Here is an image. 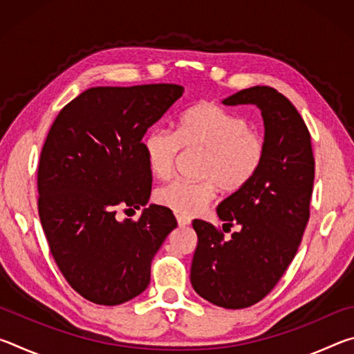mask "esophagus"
I'll return each instance as SVG.
<instances>
[{
	"instance_id": "34e87169",
	"label": "esophagus",
	"mask_w": 354,
	"mask_h": 354,
	"mask_svg": "<svg viewBox=\"0 0 354 354\" xmlns=\"http://www.w3.org/2000/svg\"><path fill=\"white\" fill-rule=\"evenodd\" d=\"M176 220H178L179 226H189L190 225V218L184 217V215H176Z\"/></svg>"
}]
</instances>
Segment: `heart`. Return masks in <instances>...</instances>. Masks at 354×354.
<instances>
[{"mask_svg": "<svg viewBox=\"0 0 354 354\" xmlns=\"http://www.w3.org/2000/svg\"><path fill=\"white\" fill-rule=\"evenodd\" d=\"M205 151L200 176L192 183L175 179L156 192V201L184 217L201 212L218 187L236 192L251 181L266 156L263 137L250 129V122L214 103H198L189 107L178 122L176 133L153 128L143 139L149 171L156 178L171 175L181 148Z\"/></svg>", "mask_w": 354, "mask_h": 354, "instance_id": "heart-1", "label": "heart"}]
</instances>
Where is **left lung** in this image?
Here are the masks:
<instances>
[{
    "instance_id": "1",
    "label": "left lung",
    "mask_w": 354,
    "mask_h": 354,
    "mask_svg": "<svg viewBox=\"0 0 354 354\" xmlns=\"http://www.w3.org/2000/svg\"><path fill=\"white\" fill-rule=\"evenodd\" d=\"M253 104L263 120L266 156L248 184L217 206L226 226L239 225L230 241L203 220L190 283L215 306L243 309L267 295L289 267L309 220L315 162L310 134L289 100L267 86H254L221 101Z\"/></svg>"
}]
</instances>
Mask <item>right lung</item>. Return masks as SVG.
Returning a JSON list of instances; mask_svg holds the SVG:
<instances>
[{"label": "right lung", "instance_id": "obj_1", "mask_svg": "<svg viewBox=\"0 0 354 354\" xmlns=\"http://www.w3.org/2000/svg\"><path fill=\"white\" fill-rule=\"evenodd\" d=\"M178 84L92 87L64 107L40 154L39 217L59 270L86 299L117 306L147 289L151 261L178 226L147 203V129L183 97ZM145 207L137 222L116 207Z\"/></svg>", "mask_w": 354, "mask_h": 354}]
</instances>
